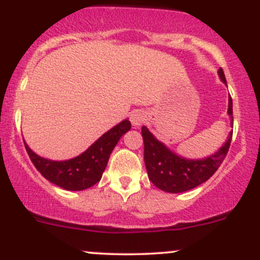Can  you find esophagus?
Masks as SVG:
<instances>
[{"instance_id":"esophagus-1","label":"esophagus","mask_w":260,"mask_h":260,"mask_svg":"<svg viewBox=\"0 0 260 260\" xmlns=\"http://www.w3.org/2000/svg\"><path fill=\"white\" fill-rule=\"evenodd\" d=\"M129 119L135 127H139L142 123H144V121H146V114L142 111H133L132 113H131Z\"/></svg>"}]
</instances>
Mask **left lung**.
<instances>
[{
  "mask_svg": "<svg viewBox=\"0 0 260 260\" xmlns=\"http://www.w3.org/2000/svg\"><path fill=\"white\" fill-rule=\"evenodd\" d=\"M220 80L226 84L222 68L218 71ZM228 114L233 123V103L229 97ZM233 132L229 133L225 143L214 154L204 159H187L172 152L162 142L158 141L146 125L142 127L144 143V165L148 178L159 189L168 193H182L207 182L215 173L225 158L231 146Z\"/></svg>",
  "mask_w": 260,
  "mask_h": 260,
  "instance_id": "8db88e82",
  "label": "left lung"
}]
</instances>
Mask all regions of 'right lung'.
<instances>
[{
  "label": "right lung",
  "mask_w": 260,
  "mask_h": 260,
  "mask_svg": "<svg viewBox=\"0 0 260 260\" xmlns=\"http://www.w3.org/2000/svg\"><path fill=\"white\" fill-rule=\"evenodd\" d=\"M131 127V122L124 119L98 138L88 149L67 160H51L40 157L26 142L24 147L32 163L46 179L66 190H83L100 182L112 151Z\"/></svg>",
  "instance_id": "right-lung-1"
}]
</instances>
